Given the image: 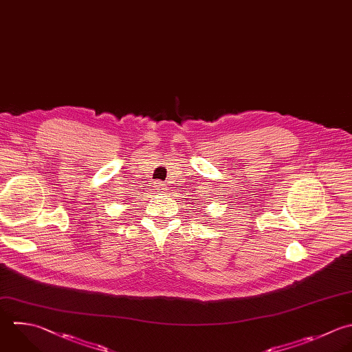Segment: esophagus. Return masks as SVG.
I'll return each mask as SVG.
<instances>
[{"mask_svg": "<svg viewBox=\"0 0 352 352\" xmlns=\"http://www.w3.org/2000/svg\"><path fill=\"white\" fill-rule=\"evenodd\" d=\"M154 187H155V190L162 191V190H165V188H166V184H165L164 182H161V180H157V182H155V184H154Z\"/></svg>", "mask_w": 352, "mask_h": 352, "instance_id": "esophagus-1", "label": "esophagus"}]
</instances>
